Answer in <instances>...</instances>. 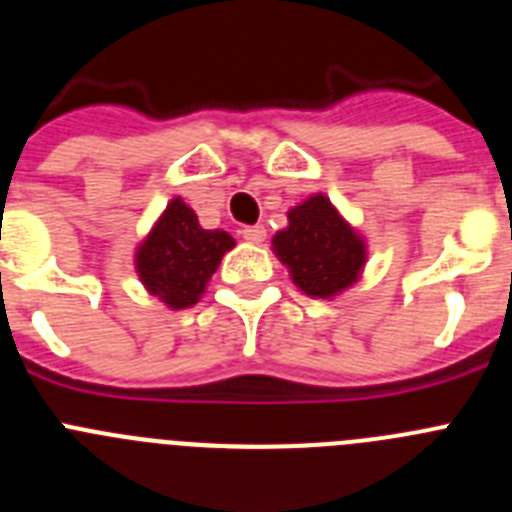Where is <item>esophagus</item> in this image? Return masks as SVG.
<instances>
[{"mask_svg":"<svg viewBox=\"0 0 512 512\" xmlns=\"http://www.w3.org/2000/svg\"><path fill=\"white\" fill-rule=\"evenodd\" d=\"M241 233H243V238H246L248 243H264L266 241L264 225H248V228H243Z\"/></svg>","mask_w":512,"mask_h":512,"instance_id":"obj_1","label":"esophagus"}]
</instances>
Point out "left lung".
Returning a JSON list of instances; mask_svg holds the SVG:
<instances>
[{
    "instance_id": "obj_1",
    "label": "left lung",
    "mask_w": 512,
    "mask_h": 512,
    "mask_svg": "<svg viewBox=\"0 0 512 512\" xmlns=\"http://www.w3.org/2000/svg\"><path fill=\"white\" fill-rule=\"evenodd\" d=\"M287 220V228L271 238V251L305 295L333 300L359 282L366 264L364 235L325 194H310L287 212Z\"/></svg>"
}]
</instances>
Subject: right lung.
Instances as JSON below:
<instances>
[{
    "label": "right lung",
    "mask_w": 512,
    "mask_h": 512,
    "mask_svg": "<svg viewBox=\"0 0 512 512\" xmlns=\"http://www.w3.org/2000/svg\"><path fill=\"white\" fill-rule=\"evenodd\" d=\"M233 246V235L205 230L192 207L174 197L135 248V271L148 295L171 310H184L200 302L207 282Z\"/></svg>",
    "instance_id": "obj_1"
}]
</instances>
